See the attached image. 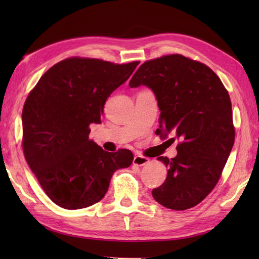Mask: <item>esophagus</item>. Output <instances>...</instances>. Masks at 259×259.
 Wrapping results in <instances>:
<instances>
[{
	"label": "esophagus",
	"mask_w": 259,
	"mask_h": 259,
	"mask_svg": "<svg viewBox=\"0 0 259 259\" xmlns=\"http://www.w3.org/2000/svg\"><path fill=\"white\" fill-rule=\"evenodd\" d=\"M148 162H149V159L144 157V156L137 155V156H135V158H134V164H136V166H138V167L145 166V164H147Z\"/></svg>",
	"instance_id": "esophagus-1"
}]
</instances>
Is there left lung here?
<instances>
[{
	"instance_id": "obj_1",
	"label": "left lung",
	"mask_w": 259,
	"mask_h": 259,
	"mask_svg": "<svg viewBox=\"0 0 259 259\" xmlns=\"http://www.w3.org/2000/svg\"><path fill=\"white\" fill-rule=\"evenodd\" d=\"M129 85H146L153 91L161 111L156 133L161 137L174 134L180 140L175 158H157L168 174L152 190V197L174 210L195 207L218 183L234 146L227 90L210 68L181 54L146 61Z\"/></svg>"
}]
</instances>
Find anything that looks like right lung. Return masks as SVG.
<instances>
[{
  "mask_svg": "<svg viewBox=\"0 0 259 259\" xmlns=\"http://www.w3.org/2000/svg\"><path fill=\"white\" fill-rule=\"evenodd\" d=\"M138 64L65 59L27 96L22 111L24 157L58 206L73 210L100 201L114 171L133 163L130 150L108 152L90 140L89 125L101 123L107 99Z\"/></svg>",
  "mask_w": 259,
  "mask_h": 259,
  "instance_id": "right-lung-1",
  "label": "right lung"
}]
</instances>
